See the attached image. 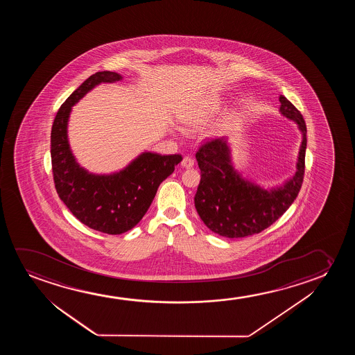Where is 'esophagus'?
<instances>
[{
  "label": "esophagus",
  "mask_w": 355,
  "mask_h": 355,
  "mask_svg": "<svg viewBox=\"0 0 355 355\" xmlns=\"http://www.w3.org/2000/svg\"><path fill=\"white\" fill-rule=\"evenodd\" d=\"M180 165L185 167V168H190V167H193V166H194V160H193L190 156H184Z\"/></svg>",
  "instance_id": "1"
}]
</instances>
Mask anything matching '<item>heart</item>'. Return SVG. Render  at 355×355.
Instances as JSON below:
<instances>
[{
    "mask_svg": "<svg viewBox=\"0 0 355 355\" xmlns=\"http://www.w3.org/2000/svg\"><path fill=\"white\" fill-rule=\"evenodd\" d=\"M184 121L187 122V123H195V122L198 121V119L191 116H185Z\"/></svg>",
    "mask_w": 355,
    "mask_h": 355,
    "instance_id": "b5f03b06",
    "label": "heart"
}]
</instances>
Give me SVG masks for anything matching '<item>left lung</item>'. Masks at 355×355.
<instances>
[{"mask_svg":"<svg viewBox=\"0 0 355 355\" xmlns=\"http://www.w3.org/2000/svg\"><path fill=\"white\" fill-rule=\"evenodd\" d=\"M279 101L280 112L296 122L303 136L296 173L282 187L263 189L243 180L234 170L224 137L206 141L195 155L201 171L195 209L206 227L220 236L245 238L261 233L286 212L301 190L306 160V122L286 97L280 96Z\"/></svg>","mask_w":355,"mask_h":355,"instance_id":"obj_1","label":"left lung"}]
</instances>
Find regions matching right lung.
Here are the masks:
<instances>
[{"label":"right lung","instance_id":"obj_1","mask_svg":"<svg viewBox=\"0 0 355 355\" xmlns=\"http://www.w3.org/2000/svg\"><path fill=\"white\" fill-rule=\"evenodd\" d=\"M121 78L112 71L93 73L59 107L51 132L52 171L59 198L81 223L112 235L126 233L139 223L159 185L183 159L178 154L146 151L112 175H93L78 165L68 141L71 107L99 83H116Z\"/></svg>","mask_w":355,"mask_h":355}]
</instances>
